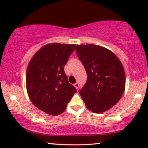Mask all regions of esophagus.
I'll list each match as a JSON object with an SVG mask.
<instances>
[{
	"instance_id": "1",
	"label": "esophagus",
	"mask_w": 148,
	"mask_h": 148,
	"mask_svg": "<svg viewBox=\"0 0 148 148\" xmlns=\"http://www.w3.org/2000/svg\"><path fill=\"white\" fill-rule=\"evenodd\" d=\"M74 87L77 89V90H78L79 87V84L78 83H76V84H74Z\"/></svg>"
}]
</instances>
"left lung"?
Here are the masks:
<instances>
[{"label":"left lung","instance_id":"obj_1","mask_svg":"<svg viewBox=\"0 0 148 148\" xmlns=\"http://www.w3.org/2000/svg\"><path fill=\"white\" fill-rule=\"evenodd\" d=\"M77 54L88 75L79 94L87 108L102 113L114 106L125 89V73L121 60L110 50L95 44L77 45Z\"/></svg>","mask_w":148,"mask_h":148}]
</instances>
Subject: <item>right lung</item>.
Here are the masks:
<instances>
[{"label": "right lung", "instance_id": "right-lung-1", "mask_svg": "<svg viewBox=\"0 0 148 148\" xmlns=\"http://www.w3.org/2000/svg\"><path fill=\"white\" fill-rule=\"evenodd\" d=\"M75 44H48L30 60L26 71V88L34 106L46 114L57 116L66 109L76 88L64 71Z\"/></svg>", "mask_w": 148, "mask_h": 148}]
</instances>
